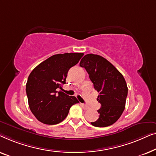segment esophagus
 Masks as SVG:
<instances>
[{
  "instance_id": "34e87169",
  "label": "esophagus",
  "mask_w": 156,
  "mask_h": 156,
  "mask_svg": "<svg viewBox=\"0 0 156 156\" xmlns=\"http://www.w3.org/2000/svg\"><path fill=\"white\" fill-rule=\"evenodd\" d=\"M80 106L83 107V109H85V110H87V109H89V107L87 106V105L83 104V103H80Z\"/></svg>"
}]
</instances>
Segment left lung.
I'll return each mask as SVG.
<instances>
[{"label": "left lung", "mask_w": 156, "mask_h": 156, "mask_svg": "<svg viewBox=\"0 0 156 156\" xmlns=\"http://www.w3.org/2000/svg\"><path fill=\"white\" fill-rule=\"evenodd\" d=\"M80 66L85 68L99 93V118L91 124L97 127L110 126L119 119L125 108L128 87L124 76L109 61L97 54H86L81 59Z\"/></svg>", "instance_id": "obj_1"}]
</instances>
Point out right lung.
I'll list each match as a JSON object with an SVG mask.
<instances>
[{
    "label": "right lung",
    "instance_id": "1",
    "mask_svg": "<svg viewBox=\"0 0 156 156\" xmlns=\"http://www.w3.org/2000/svg\"><path fill=\"white\" fill-rule=\"evenodd\" d=\"M83 53L55 54L34 68L26 84L30 109L39 122L57 124L65 119L77 98L58 90L66 83L69 70L77 64Z\"/></svg>",
    "mask_w": 156,
    "mask_h": 156
}]
</instances>
